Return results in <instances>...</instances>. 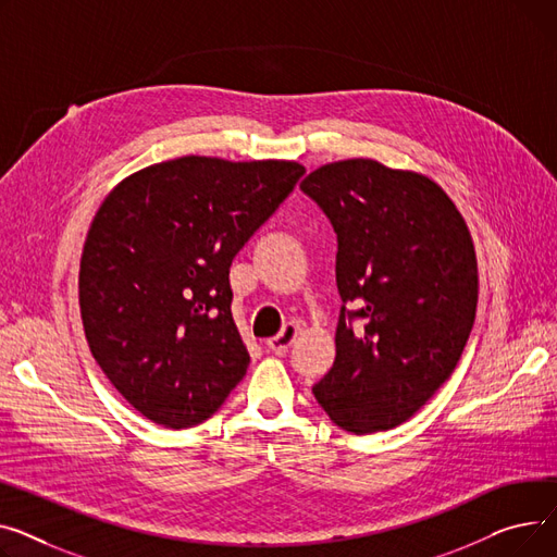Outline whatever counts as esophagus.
Returning <instances> with one entry per match:
<instances>
[{
	"mask_svg": "<svg viewBox=\"0 0 557 557\" xmlns=\"http://www.w3.org/2000/svg\"><path fill=\"white\" fill-rule=\"evenodd\" d=\"M297 335H299V325L287 323V325H283V331H281L276 337H272V339L268 342V348H270L272 352H276V355H283V352H287V348L294 344V339H297Z\"/></svg>",
	"mask_w": 557,
	"mask_h": 557,
	"instance_id": "1",
	"label": "esophagus"
}]
</instances>
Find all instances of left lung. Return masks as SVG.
Returning <instances> with one entry per match:
<instances>
[{
  "mask_svg": "<svg viewBox=\"0 0 557 557\" xmlns=\"http://www.w3.org/2000/svg\"><path fill=\"white\" fill-rule=\"evenodd\" d=\"M301 190L337 234L344 301L335 364L312 394L346 432L394 430L443 386L472 333L479 272L468 224L434 180L375 159L325 163Z\"/></svg>",
  "mask_w": 557,
  "mask_h": 557,
  "instance_id": "1",
  "label": "left lung"
}]
</instances>
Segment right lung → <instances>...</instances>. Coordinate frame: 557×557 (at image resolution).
Masks as SVG:
<instances>
[{"instance_id":"right-lung-1","label":"right lung","mask_w":557,"mask_h":557,"mask_svg":"<svg viewBox=\"0 0 557 557\" xmlns=\"http://www.w3.org/2000/svg\"><path fill=\"white\" fill-rule=\"evenodd\" d=\"M297 161L186 154L137 171L96 211L78 301L96 364L148 420L184 430L245 377L232 260L297 186Z\"/></svg>"}]
</instances>
